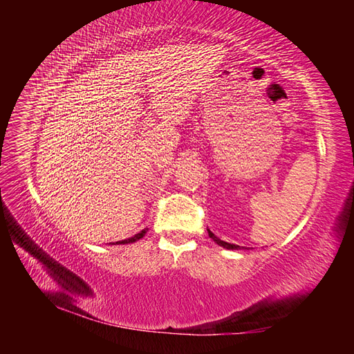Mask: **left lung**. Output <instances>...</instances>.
<instances>
[{
    "label": "left lung",
    "instance_id": "1",
    "mask_svg": "<svg viewBox=\"0 0 354 354\" xmlns=\"http://www.w3.org/2000/svg\"><path fill=\"white\" fill-rule=\"evenodd\" d=\"M208 230V236L216 242L217 245H220V246H223V248H226V250H248V248H245V246H239V245H234V243H229V242H224V241H221L220 238H217L216 234H214L209 229H207Z\"/></svg>",
    "mask_w": 354,
    "mask_h": 354
}]
</instances>
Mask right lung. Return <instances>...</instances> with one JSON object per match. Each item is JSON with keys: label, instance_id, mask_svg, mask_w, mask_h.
I'll return each instance as SVG.
<instances>
[{"label": "right lung", "instance_id": "obj_1", "mask_svg": "<svg viewBox=\"0 0 354 354\" xmlns=\"http://www.w3.org/2000/svg\"><path fill=\"white\" fill-rule=\"evenodd\" d=\"M146 230L147 229H143L140 233H137V234H134L133 238H128V239H124V241H120V242H116V245H125V243H133V242H136V241H138V239H142L145 234H146ZM112 245H115V243H112Z\"/></svg>", "mask_w": 354, "mask_h": 354}]
</instances>
